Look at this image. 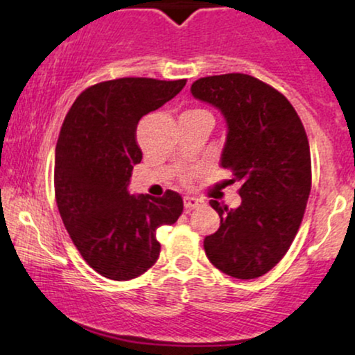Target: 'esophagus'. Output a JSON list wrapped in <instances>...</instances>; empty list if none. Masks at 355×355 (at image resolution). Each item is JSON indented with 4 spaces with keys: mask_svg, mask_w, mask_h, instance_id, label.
Segmentation results:
<instances>
[{
    "mask_svg": "<svg viewBox=\"0 0 355 355\" xmlns=\"http://www.w3.org/2000/svg\"><path fill=\"white\" fill-rule=\"evenodd\" d=\"M202 203H203V200L195 198V196H185V198H183V205H185V208L189 211L193 210V208H196V207H200Z\"/></svg>",
    "mask_w": 355,
    "mask_h": 355,
    "instance_id": "esophagus-1",
    "label": "esophagus"
}]
</instances>
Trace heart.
<instances>
[{
	"instance_id": "heart-1",
	"label": "heart",
	"mask_w": 355,
	"mask_h": 355,
	"mask_svg": "<svg viewBox=\"0 0 355 355\" xmlns=\"http://www.w3.org/2000/svg\"><path fill=\"white\" fill-rule=\"evenodd\" d=\"M202 112H205V110H187L185 114H202Z\"/></svg>"
}]
</instances>
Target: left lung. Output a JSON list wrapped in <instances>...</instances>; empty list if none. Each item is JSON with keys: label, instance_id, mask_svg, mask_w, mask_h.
Returning a JSON list of instances; mask_svg holds the SVG:
<instances>
[{"label": "left lung", "instance_id": "8db88e82", "mask_svg": "<svg viewBox=\"0 0 355 355\" xmlns=\"http://www.w3.org/2000/svg\"><path fill=\"white\" fill-rule=\"evenodd\" d=\"M190 92L225 117L220 166L241 185L234 210L210 202L220 228L205 238V253L225 275L254 279L281 261L304 216L311 191L306 130L283 94L253 76L202 78Z\"/></svg>", "mask_w": 355, "mask_h": 355}]
</instances>
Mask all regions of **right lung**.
I'll return each mask as SVG.
<instances>
[{"label": "right lung", "mask_w": 355, "mask_h": 355, "mask_svg": "<svg viewBox=\"0 0 355 355\" xmlns=\"http://www.w3.org/2000/svg\"><path fill=\"white\" fill-rule=\"evenodd\" d=\"M187 80L122 78L85 89L59 132L55 202L85 263L114 281L144 275L159 259L157 228L172 225L183 200L132 195V168L142 160L137 123L173 99Z\"/></svg>", "instance_id": "add662e5"}]
</instances>
